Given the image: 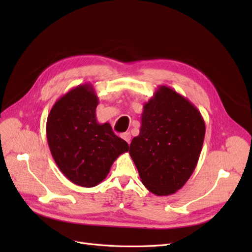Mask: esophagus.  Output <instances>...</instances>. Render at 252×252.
I'll list each match as a JSON object with an SVG mask.
<instances>
[{"label":"esophagus","instance_id":"esophagus-1","mask_svg":"<svg viewBox=\"0 0 252 252\" xmlns=\"http://www.w3.org/2000/svg\"><path fill=\"white\" fill-rule=\"evenodd\" d=\"M121 138L123 139V140H125L128 144H130V141H131V134H130V132H124V133H122V134H121Z\"/></svg>","mask_w":252,"mask_h":252}]
</instances>
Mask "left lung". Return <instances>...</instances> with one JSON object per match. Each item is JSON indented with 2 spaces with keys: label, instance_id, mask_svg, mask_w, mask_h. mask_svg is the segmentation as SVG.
Listing matches in <instances>:
<instances>
[{
  "label": "left lung",
  "instance_id": "left-lung-1",
  "mask_svg": "<svg viewBox=\"0 0 252 252\" xmlns=\"http://www.w3.org/2000/svg\"><path fill=\"white\" fill-rule=\"evenodd\" d=\"M140 134L129 155L141 182L156 195L178 191L193 173L201 155L205 122L200 110L168 86H158L144 104Z\"/></svg>",
  "mask_w": 252,
  "mask_h": 252
}]
</instances>
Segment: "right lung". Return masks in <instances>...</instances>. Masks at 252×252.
<instances>
[{
    "instance_id": "1",
    "label": "right lung",
    "mask_w": 252,
    "mask_h": 252,
    "mask_svg": "<svg viewBox=\"0 0 252 252\" xmlns=\"http://www.w3.org/2000/svg\"><path fill=\"white\" fill-rule=\"evenodd\" d=\"M97 104L94 86L86 83L61 96L47 118L46 135L52 158L65 177L81 187L100 184L113 162L129 149L109 123H98Z\"/></svg>"
}]
</instances>
